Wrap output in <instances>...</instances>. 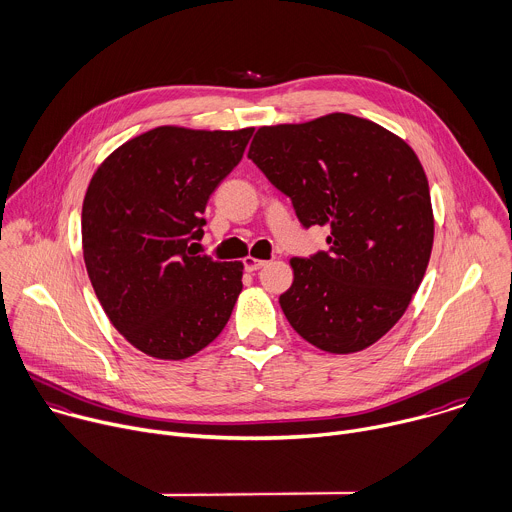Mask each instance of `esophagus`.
<instances>
[{
  "instance_id": "34e87169",
  "label": "esophagus",
  "mask_w": 512,
  "mask_h": 512,
  "mask_svg": "<svg viewBox=\"0 0 512 512\" xmlns=\"http://www.w3.org/2000/svg\"><path fill=\"white\" fill-rule=\"evenodd\" d=\"M264 264H266V260H260V258H254V256L244 258V268H246L248 272H256V270H260Z\"/></svg>"
}]
</instances>
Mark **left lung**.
Segmentation results:
<instances>
[{
  "mask_svg": "<svg viewBox=\"0 0 512 512\" xmlns=\"http://www.w3.org/2000/svg\"><path fill=\"white\" fill-rule=\"evenodd\" d=\"M248 159L290 197L304 228L329 226V250L292 258L280 306L292 329L329 353L379 341L426 274L434 214L424 167L397 135L345 113L260 127Z\"/></svg>",
  "mask_w": 512,
  "mask_h": 512,
  "instance_id": "8db88e82",
  "label": "left lung"
}]
</instances>
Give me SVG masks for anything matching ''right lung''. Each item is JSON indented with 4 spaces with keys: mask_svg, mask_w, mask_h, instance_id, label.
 <instances>
[{
    "mask_svg": "<svg viewBox=\"0 0 512 512\" xmlns=\"http://www.w3.org/2000/svg\"><path fill=\"white\" fill-rule=\"evenodd\" d=\"M254 129L157 127L113 151L82 203L84 264L115 329L145 355L179 361L208 347L242 292V262L195 256L208 199Z\"/></svg>",
    "mask_w": 512,
    "mask_h": 512,
    "instance_id": "1",
    "label": "right lung"
}]
</instances>
